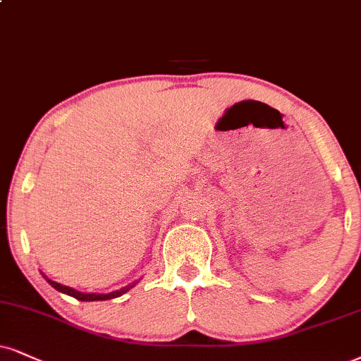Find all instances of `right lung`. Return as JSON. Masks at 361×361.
<instances>
[{"instance_id": "obj_1", "label": "right lung", "mask_w": 361, "mask_h": 361, "mask_svg": "<svg viewBox=\"0 0 361 361\" xmlns=\"http://www.w3.org/2000/svg\"><path fill=\"white\" fill-rule=\"evenodd\" d=\"M47 281L50 283L53 288L58 289V291H61V293H65V295H70V296L77 298L78 301H105V300H112V298H118V296H122L123 293H127L128 289L133 288V286H135V284H137V283H133V284H128V286L122 288V289H118V291L109 293V295H95V293H88V295H87V293H80V291H75L73 288L63 286V284H60V283H55V281H51V279H47Z\"/></svg>"}]
</instances>
